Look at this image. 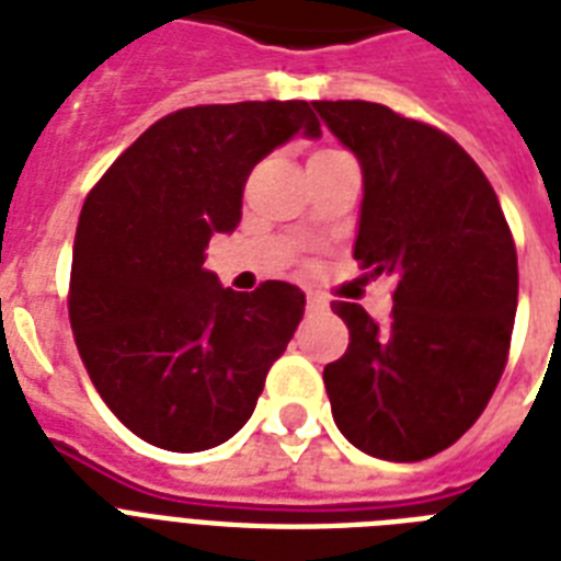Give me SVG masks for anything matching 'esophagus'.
<instances>
[{
    "instance_id": "34e87169",
    "label": "esophagus",
    "mask_w": 561,
    "mask_h": 561,
    "mask_svg": "<svg viewBox=\"0 0 561 561\" xmlns=\"http://www.w3.org/2000/svg\"><path fill=\"white\" fill-rule=\"evenodd\" d=\"M306 308H308V314H323L325 308H329V302H325L323 297H317V294H308Z\"/></svg>"
}]
</instances>
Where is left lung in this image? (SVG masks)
Instances as JSON below:
<instances>
[{"instance_id": "left-lung-1", "label": "left lung", "mask_w": 561, "mask_h": 561, "mask_svg": "<svg viewBox=\"0 0 561 561\" xmlns=\"http://www.w3.org/2000/svg\"><path fill=\"white\" fill-rule=\"evenodd\" d=\"M364 174L355 259L392 276L390 323L332 302L350 350L323 369L334 425L364 454L427 460L492 399L513 337L518 255L495 188L451 136L373 101H314Z\"/></svg>"}]
</instances>
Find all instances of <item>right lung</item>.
I'll return each mask as SVG.
<instances>
[{"label": "right lung", "instance_id": "right-lung-1", "mask_svg": "<svg viewBox=\"0 0 561 561\" xmlns=\"http://www.w3.org/2000/svg\"><path fill=\"white\" fill-rule=\"evenodd\" d=\"M297 134L320 136L308 101L178 110L83 201L69 323L104 404L145 443L180 454L227 443L297 332V285L238 294L203 267L209 238L238 227L255 162Z\"/></svg>", "mask_w": 561, "mask_h": 561}]
</instances>
